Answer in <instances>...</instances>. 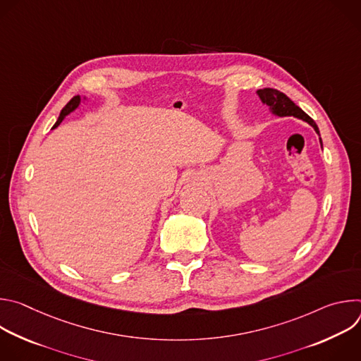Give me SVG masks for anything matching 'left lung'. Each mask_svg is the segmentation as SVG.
Instances as JSON below:
<instances>
[{"label":"left lung","instance_id":"left-lung-1","mask_svg":"<svg viewBox=\"0 0 361 361\" xmlns=\"http://www.w3.org/2000/svg\"><path fill=\"white\" fill-rule=\"evenodd\" d=\"M257 95L260 97V99L263 101V104L269 106L270 111L274 116L297 117V118L310 124L316 130V133L320 135L319 127L314 123V120L312 117H308L298 106H295L294 102L284 92H281L279 90H274V88H263V90H257ZM320 142H322V138H320ZM322 147H323V142H322Z\"/></svg>","mask_w":361,"mask_h":361}]
</instances>
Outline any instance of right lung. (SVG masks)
Segmentation results:
<instances>
[{
  "label": "right lung",
  "mask_w": 361,
  "mask_h": 361,
  "mask_svg": "<svg viewBox=\"0 0 361 361\" xmlns=\"http://www.w3.org/2000/svg\"><path fill=\"white\" fill-rule=\"evenodd\" d=\"M80 104H81V97H80V95H75L74 98H71L68 104L61 110L60 117H59V120H57V123L54 124V127H53V128L59 127V126L63 123V120H64L70 113H73L75 109H78V106H80Z\"/></svg>",
  "instance_id": "obj_1"
}]
</instances>
